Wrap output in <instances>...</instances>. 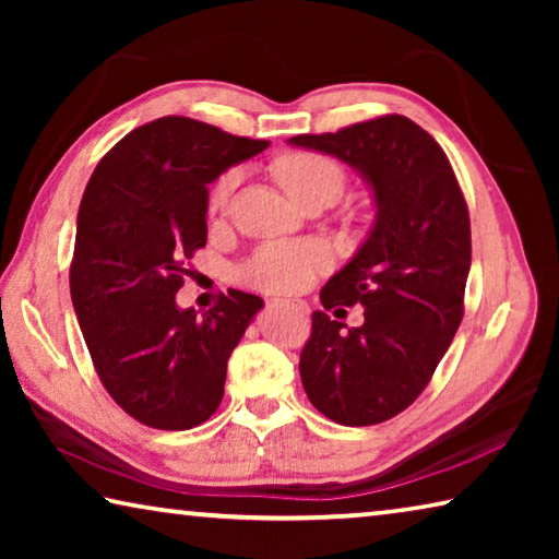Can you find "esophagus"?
Listing matches in <instances>:
<instances>
[{"label":"esophagus","instance_id":"34e87169","mask_svg":"<svg viewBox=\"0 0 559 559\" xmlns=\"http://www.w3.org/2000/svg\"><path fill=\"white\" fill-rule=\"evenodd\" d=\"M266 306L271 308V310H281V308H290V310H296V313H306L308 310V306L306 302H290V300H281V298H271Z\"/></svg>","mask_w":559,"mask_h":559}]
</instances>
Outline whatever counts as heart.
<instances>
[{
  "mask_svg": "<svg viewBox=\"0 0 559 559\" xmlns=\"http://www.w3.org/2000/svg\"><path fill=\"white\" fill-rule=\"evenodd\" d=\"M281 182L298 202L320 192H343L345 173L333 157L318 153H290L276 163ZM241 167H231L212 187L210 206L214 212L226 210L234 189L241 182ZM333 257L320 241H271L243 263L241 278L253 288L269 293H296L308 288L318 273L330 269Z\"/></svg>",
  "mask_w": 559,
  "mask_h": 559,
  "instance_id": "b5f03b06",
  "label": "heart"
}]
</instances>
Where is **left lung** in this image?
Here are the masks:
<instances>
[{"instance_id":"1","label":"left lung","mask_w":559,"mask_h":559,"mask_svg":"<svg viewBox=\"0 0 559 559\" xmlns=\"http://www.w3.org/2000/svg\"><path fill=\"white\" fill-rule=\"evenodd\" d=\"M288 143L343 159L374 192L370 236L320 290L325 309L359 301L366 323L345 331L316 310L300 353L310 404L343 427H372L424 392L461 325L468 206L441 145L396 112Z\"/></svg>"}]
</instances>
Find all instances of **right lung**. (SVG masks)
<instances>
[{
	"label": "right lung",
	"instance_id": "add662e5",
	"mask_svg": "<svg viewBox=\"0 0 559 559\" xmlns=\"http://www.w3.org/2000/svg\"><path fill=\"white\" fill-rule=\"evenodd\" d=\"M266 147L165 116L112 145L83 192L73 310L103 386L145 427L185 431L219 409L226 362L263 300L229 290L197 316L175 296L206 243V185Z\"/></svg>",
	"mask_w": 559,
	"mask_h": 559
}]
</instances>
